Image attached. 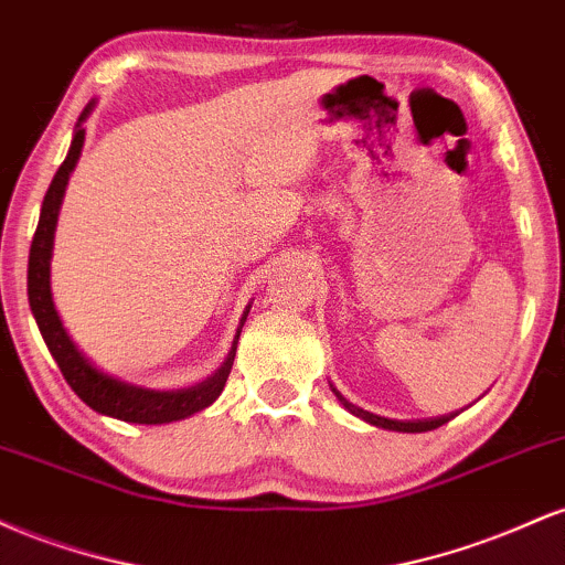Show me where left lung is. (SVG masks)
Wrapping results in <instances>:
<instances>
[{"label": "left lung", "instance_id": "left-lung-1", "mask_svg": "<svg viewBox=\"0 0 565 565\" xmlns=\"http://www.w3.org/2000/svg\"><path fill=\"white\" fill-rule=\"evenodd\" d=\"M334 391V387H332ZM334 395L337 398L342 401V406L348 408V412H353L355 417H361V419H366L369 425H377V427H385V430H398V433H427V430H436V427H440V425H446L449 423V419L454 417H438V419H417V423H401V419H387V417H377V414H372V412H364V408H359V406H353V404H348L345 398H342L340 393L334 391Z\"/></svg>", "mask_w": 565, "mask_h": 565}]
</instances>
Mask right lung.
<instances>
[{
	"label": "right lung",
	"instance_id": "add662e5",
	"mask_svg": "<svg viewBox=\"0 0 565 565\" xmlns=\"http://www.w3.org/2000/svg\"><path fill=\"white\" fill-rule=\"evenodd\" d=\"M87 114V111H84ZM82 114V119H84ZM79 119V121H82ZM84 142V129L79 127L71 142V151L66 161L61 164V170L55 172L53 183H50L47 193L42 201V215H39V225L34 233V242H31V255H29V305L31 313L39 323V332H42L44 342H47L50 353L61 366L63 377L71 385L79 398L95 412L108 414V417L125 419V423H138V425H164L174 423V419H185L191 414L201 412L223 393L225 380H228L233 355H236V342H233L228 359L217 369L212 377L193 387H183V391H146V387H132L125 382L106 377L103 372L89 364L87 359L76 350L71 337L63 329L61 319H57V310L53 305V295H50V252H53V233L57 223V210H61L63 191H66L68 174L74 170L76 159H79ZM244 323V321H242Z\"/></svg>",
	"mask_w": 565,
	"mask_h": 565
}]
</instances>
